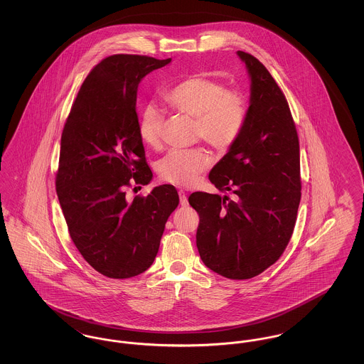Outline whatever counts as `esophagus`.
Returning <instances> with one entry per match:
<instances>
[{"label": "esophagus", "instance_id": "1", "mask_svg": "<svg viewBox=\"0 0 364 364\" xmlns=\"http://www.w3.org/2000/svg\"><path fill=\"white\" fill-rule=\"evenodd\" d=\"M178 196H180V205L183 208H186L188 205V199H187V195L184 191H178Z\"/></svg>", "mask_w": 364, "mask_h": 364}]
</instances>
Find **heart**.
<instances>
[{"label":"heart","mask_w":364,"mask_h":364,"mask_svg":"<svg viewBox=\"0 0 364 364\" xmlns=\"http://www.w3.org/2000/svg\"><path fill=\"white\" fill-rule=\"evenodd\" d=\"M176 114L193 120V140H202L215 151H226L242 134L248 116V102L242 91L206 73H196L174 86L165 97ZM162 116L149 107L139 120V138L158 149L162 140ZM208 156L202 149L171 150L158 161L161 180L177 187H191L208 168Z\"/></svg>","instance_id":"b5f03b06"}]
</instances>
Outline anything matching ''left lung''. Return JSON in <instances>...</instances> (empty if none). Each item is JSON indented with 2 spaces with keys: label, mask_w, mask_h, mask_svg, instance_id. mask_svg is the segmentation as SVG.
<instances>
[{
  "label": "left lung",
  "mask_w": 364,
  "mask_h": 364,
  "mask_svg": "<svg viewBox=\"0 0 364 364\" xmlns=\"http://www.w3.org/2000/svg\"><path fill=\"white\" fill-rule=\"evenodd\" d=\"M251 77L242 134L211 169L210 181L235 200L193 192L196 247L210 270L230 279L255 277L276 263L292 237L301 198L300 149L288 101L258 58L237 52Z\"/></svg>",
  "instance_id": "1"
}]
</instances>
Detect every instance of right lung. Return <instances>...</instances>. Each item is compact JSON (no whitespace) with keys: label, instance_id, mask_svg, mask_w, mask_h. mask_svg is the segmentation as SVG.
Instances as JSON below:
<instances>
[{"label":"right lung","instance_id":"add662e5","mask_svg":"<svg viewBox=\"0 0 364 364\" xmlns=\"http://www.w3.org/2000/svg\"><path fill=\"white\" fill-rule=\"evenodd\" d=\"M171 61L139 54L106 57L88 73L63 129L55 173L60 206L72 242L106 277L146 272L178 205L171 184L132 202L125 198L128 187L153 178L139 138V83Z\"/></svg>","mask_w":364,"mask_h":364}]
</instances>
